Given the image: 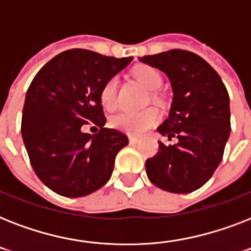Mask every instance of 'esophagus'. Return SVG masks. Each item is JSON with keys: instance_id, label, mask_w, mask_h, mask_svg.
Here are the masks:
<instances>
[{"instance_id": "obj_1", "label": "esophagus", "mask_w": 251, "mask_h": 251, "mask_svg": "<svg viewBox=\"0 0 251 251\" xmlns=\"http://www.w3.org/2000/svg\"><path fill=\"white\" fill-rule=\"evenodd\" d=\"M130 145H138L139 143V138L134 137V135H129Z\"/></svg>"}]
</instances>
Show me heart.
I'll return each mask as SVG.
<instances>
[{
    "instance_id": "heart-1",
    "label": "heart",
    "mask_w": 251,
    "mask_h": 251,
    "mask_svg": "<svg viewBox=\"0 0 251 251\" xmlns=\"http://www.w3.org/2000/svg\"><path fill=\"white\" fill-rule=\"evenodd\" d=\"M134 75L150 92H156L163 86V78L160 73L156 69L150 66H142L134 72ZM117 88L118 79L117 76L106 80V83L102 86L100 92V100L101 104L106 109H113L117 105ZM159 112L153 108H149L145 110H122L120 113L110 118V125L118 130L133 134V135H141L147 130L156 125L159 121Z\"/></svg>"
}]
</instances>
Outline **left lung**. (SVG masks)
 <instances>
[{
	"label": "left lung",
	"instance_id": "obj_1",
	"mask_svg": "<svg viewBox=\"0 0 251 251\" xmlns=\"http://www.w3.org/2000/svg\"><path fill=\"white\" fill-rule=\"evenodd\" d=\"M167 74L173 90L161 135L177 138L146 161L149 179L165 191L186 194L202 187L223 159L230 133L229 95L219 74L195 53L171 49L139 58Z\"/></svg>",
	"mask_w": 251,
	"mask_h": 251
}]
</instances>
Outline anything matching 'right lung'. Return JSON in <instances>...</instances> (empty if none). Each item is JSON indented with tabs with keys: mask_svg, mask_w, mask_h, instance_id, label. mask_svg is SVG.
Wrapping results in <instances>:
<instances>
[{
	"mask_svg": "<svg viewBox=\"0 0 251 251\" xmlns=\"http://www.w3.org/2000/svg\"><path fill=\"white\" fill-rule=\"evenodd\" d=\"M131 60L70 49L47 62L29 84L22 138L36 176L57 194L79 198L110 178L114 159L129 139L104 127L100 92ZM91 123L100 127L95 136L83 131Z\"/></svg>",
	"mask_w": 251,
	"mask_h": 251,
	"instance_id": "right-lung-1",
	"label": "right lung"
}]
</instances>
